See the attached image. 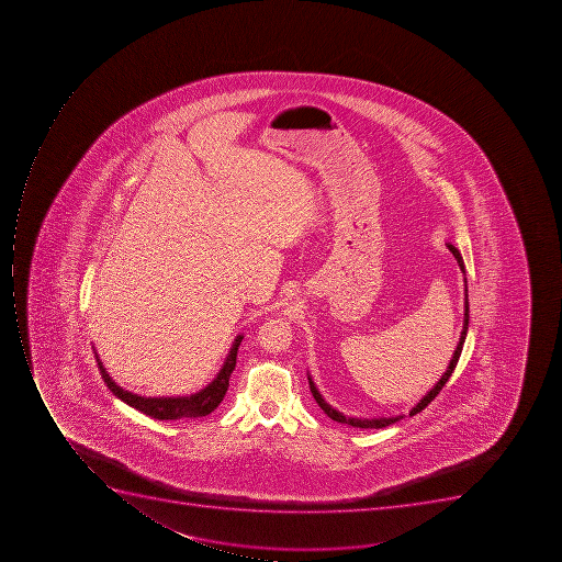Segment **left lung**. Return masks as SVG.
Masks as SVG:
<instances>
[{
  "label": "left lung",
  "mask_w": 562,
  "mask_h": 562,
  "mask_svg": "<svg viewBox=\"0 0 562 562\" xmlns=\"http://www.w3.org/2000/svg\"><path fill=\"white\" fill-rule=\"evenodd\" d=\"M448 249L453 252V257H456L457 263H459L460 270L464 272V283H465V301H464V327H462V334H460L459 345H457L456 351H453V357H451L450 363H448L447 372L442 374L441 380L434 385V389L430 392H427V395H424L420 403L416 404L413 407L412 412H409V416H415L416 413H420L422 409L429 406L432 403L436 395L441 392L442 386L447 385V381L450 380L451 372L456 371L457 362H459L460 353H462V346H464L465 336H468L469 328V299H468V281H465V267L464 260L460 257L459 249L453 246V244H448ZM307 380H310V389L311 394H313L314 401L318 403V406L322 407L323 413L331 418V420L337 422V424H348L351 427H357V429H383V427H389V425L395 424V422L403 420L404 415L398 416H383V418H355V416L345 415V413L337 412L336 407H331L330 404L322 397L319 394V390L314 385L313 378L307 374Z\"/></svg>",
  "instance_id": "8db88e82"
}]
</instances>
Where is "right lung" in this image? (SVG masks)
<instances>
[{
	"instance_id": "obj_1",
	"label": "right lung",
	"mask_w": 562,
	"mask_h": 562,
	"mask_svg": "<svg viewBox=\"0 0 562 562\" xmlns=\"http://www.w3.org/2000/svg\"><path fill=\"white\" fill-rule=\"evenodd\" d=\"M244 336L235 337L231 353L226 357L217 376L204 390H200L196 394L186 395V397H142V395L132 394L128 390L115 385V381L109 376L102 360L98 357L97 349H94V357H97L98 369H100L105 385L109 386L115 397L121 398L128 406L135 407L138 412L150 416V418H156V420L200 418V416L211 415L222 404L226 390H228V381H231L235 363H237V351H239Z\"/></svg>"
}]
</instances>
